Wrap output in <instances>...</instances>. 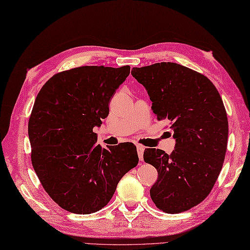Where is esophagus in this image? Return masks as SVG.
Instances as JSON below:
<instances>
[{
    "label": "esophagus",
    "mask_w": 250,
    "mask_h": 250,
    "mask_svg": "<svg viewBox=\"0 0 250 250\" xmlns=\"http://www.w3.org/2000/svg\"><path fill=\"white\" fill-rule=\"evenodd\" d=\"M144 150H145V147H143V146L140 145H137V152H138V158L140 161H143L144 159Z\"/></svg>",
    "instance_id": "34e87169"
}]
</instances>
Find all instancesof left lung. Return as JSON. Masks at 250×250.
<instances>
[{"instance_id":"8db88e82","label":"left lung","mask_w":250,"mask_h":250,"mask_svg":"<svg viewBox=\"0 0 250 250\" xmlns=\"http://www.w3.org/2000/svg\"><path fill=\"white\" fill-rule=\"evenodd\" d=\"M131 75L148 91L158 121H169L176 140L171 154L145 150V162L159 175L150 196L166 213L184 212L206 199L222 169L229 137L223 101L208 77L180 64L134 67Z\"/></svg>"}]
</instances>
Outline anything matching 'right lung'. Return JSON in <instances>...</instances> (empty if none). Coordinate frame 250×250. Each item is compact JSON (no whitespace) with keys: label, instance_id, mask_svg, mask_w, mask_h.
<instances>
[{"label":"right lung","instance_id":"1","mask_svg":"<svg viewBox=\"0 0 250 250\" xmlns=\"http://www.w3.org/2000/svg\"><path fill=\"white\" fill-rule=\"evenodd\" d=\"M130 73L81 66L58 73L40 89L28 122L31 163L42 187L61 208L97 212L114 195L125 174L138 164L136 146L102 148L93 127L109 115V102Z\"/></svg>","mask_w":250,"mask_h":250}]
</instances>
